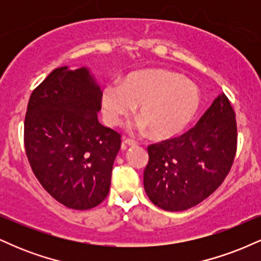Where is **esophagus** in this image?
<instances>
[{"mask_svg":"<svg viewBox=\"0 0 261 261\" xmlns=\"http://www.w3.org/2000/svg\"><path fill=\"white\" fill-rule=\"evenodd\" d=\"M128 146H131V147H134V146H137V142L134 140H130V139H126L122 141V145H121V148L122 149H126Z\"/></svg>","mask_w":261,"mask_h":261,"instance_id":"esophagus-1","label":"esophagus"}]
</instances>
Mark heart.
<instances>
[{"instance_id": "obj_1", "label": "heart", "mask_w": 261, "mask_h": 261, "mask_svg": "<svg viewBox=\"0 0 261 261\" xmlns=\"http://www.w3.org/2000/svg\"><path fill=\"white\" fill-rule=\"evenodd\" d=\"M201 104L199 89L181 74L145 70L112 82L101 93V112L110 126L121 124L140 106L141 128L154 139L172 137L194 119Z\"/></svg>"}]
</instances>
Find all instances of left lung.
Masks as SVG:
<instances>
[{
	"label": "left lung",
	"mask_w": 261,
	"mask_h": 261,
	"mask_svg": "<svg viewBox=\"0 0 261 261\" xmlns=\"http://www.w3.org/2000/svg\"><path fill=\"white\" fill-rule=\"evenodd\" d=\"M237 137L236 113L222 93L193 128L148 146L143 187L149 200L166 211H184L203 201L229 173Z\"/></svg>",
	"instance_id": "8db88e82"
}]
</instances>
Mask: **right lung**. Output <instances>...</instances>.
<instances>
[{
    "label": "right lung",
    "instance_id": "obj_1",
    "mask_svg": "<svg viewBox=\"0 0 261 261\" xmlns=\"http://www.w3.org/2000/svg\"><path fill=\"white\" fill-rule=\"evenodd\" d=\"M101 91L86 67L55 68L32 92L24 147L33 173L66 207L89 210L109 193L120 134L98 121Z\"/></svg>",
    "mask_w": 261,
    "mask_h": 261
}]
</instances>
